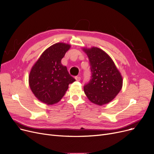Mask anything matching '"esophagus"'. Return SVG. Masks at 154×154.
I'll return each instance as SVG.
<instances>
[{
  "mask_svg": "<svg viewBox=\"0 0 154 154\" xmlns=\"http://www.w3.org/2000/svg\"><path fill=\"white\" fill-rule=\"evenodd\" d=\"M75 80H77V81H80V77H79V76H76V77H75Z\"/></svg>",
  "mask_w": 154,
  "mask_h": 154,
  "instance_id": "obj_1",
  "label": "esophagus"
}]
</instances>
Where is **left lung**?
I'll return each instance as SVG.
<instances>
[{
    "mask_svg": "<svg viewBox=\"0 0 154 154\" xmlns=\"http://www.w3.org/2000/svg\"><path fill=\"white\" fill-rule=\"evenodd\" d=\"M90 62L91 81L84 87L91 102L103 106L110 102L122 89L123 79L110 57L101 48H82Z\"/></svg>",
    "mask_w": 154,
    "mask_h": 154,
    "instance_id": "8db88e82",
    "label": "left lung"
}]
</instances>
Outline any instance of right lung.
Returning a JSON list of instances; mask_svg holds the SVG:
<instances>
[{
	"mask_svg": "<svg viewBox=\"0 0 154 154\" xmlns=\"http://www.w3.org/2000/svg\"><path fill=\"white\" fill-rule=\"evenodd\" d=\"M69 44L59 42L41 54L32 66L29 84L35 97L47 105L59 102L66 94L69 85L75 81L68 72L61 60L70 49Z\"/></svg>",
	"mask_w": 154,
	"mask_h": 154,
	"instance_id": "1",
	"label": "right lung"
}]
</instances>
